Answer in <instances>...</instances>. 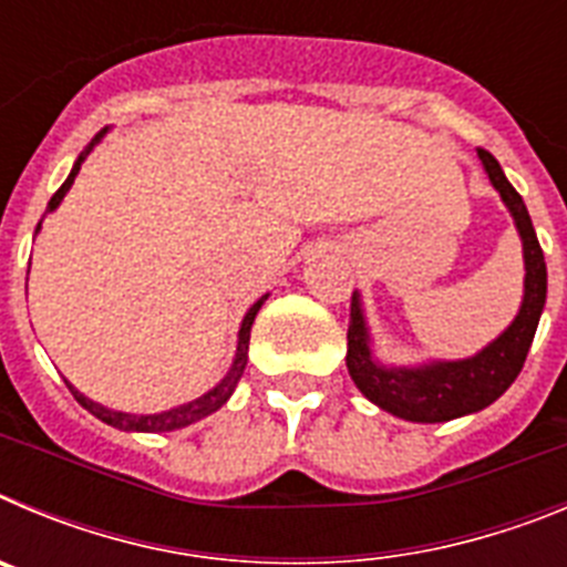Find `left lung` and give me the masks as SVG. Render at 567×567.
I'll use <instances>...</instances> for the list:
<instances>
[{
  "label": "left lung",
  "mask_w": 567,
  "mask_h": 567,
  "mask_svg": "<svg viewBox=\"0 0 567 567\" xmlns=\"http://www.w3.org/2000/svg\"><path fill=\"white\" fill-rule=\"evenodd\" d=\"M477 153L483 158L491 184L499 189L503 202L508 204L511 215L517 221L519 235H523L525 298L514 323L494 343L485 346L483 352L468 360L434 363L423 365V369H383L380 363H374L372 352H369V334H365L358 295H352V315H349V332H346L349 374L372 403L403 420H414V423H443V420L463 417V414L480 412L494 403L523 372L545 307L548 272H545L543 247L534 233L523 195L511 187L503 167L488 150L477 147Z\"/></svg>",
  "instance_id": "8db88e82"
}]
</instances>
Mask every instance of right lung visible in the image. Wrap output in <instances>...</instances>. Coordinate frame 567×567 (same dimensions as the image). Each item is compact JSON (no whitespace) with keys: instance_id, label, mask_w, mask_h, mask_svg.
Returning a JSON list of instances; mask_svg holds the SVG:
<instances>
[{"instance_id":"obj_1","label":"right lung","mask_w":567,"mask_h":567,"mask_svg":"<svg viewBox=\"0 0 567 567\" xmlns=\"http://www.w3.org/2000/svg\"><path fill=\"white\" fill-rule=\"evenodd\" d=\"M90 147H93V144H90ZM90 147L84 150V153H90ZM82 162H84V155H79V162L73 164V169H70L68 182H64L62 187L53 193V198L48 202V209L59 207V202H62L64 193L70 189L73 178H76ZM39 227H42V221H39ZM39 227H37V233H39ZM260 307H264V298H260L258 303L249 309L247 318H244V323H240L238 352H235V363H233V369L227 372V378L215 385L213 392H207L204 398L193 400V403H184V405H178V409H169V412H162V414H124V412H113V409H104V405L93 403V400H87L84 394H79L70 383H68V389L73 392V398H76L79 403H82L84 409L93 414V417H99L102 423H107V425H115V429H124V432H153V434H158V432H175V429H184V425H189V423H198V420L207 417V414L218 412V409H221V405L229 400V394H233L235 385H238L240 374H244V369H247L249 329H252V320H255V315H258Z\"/></svg>"}]
</instances>
